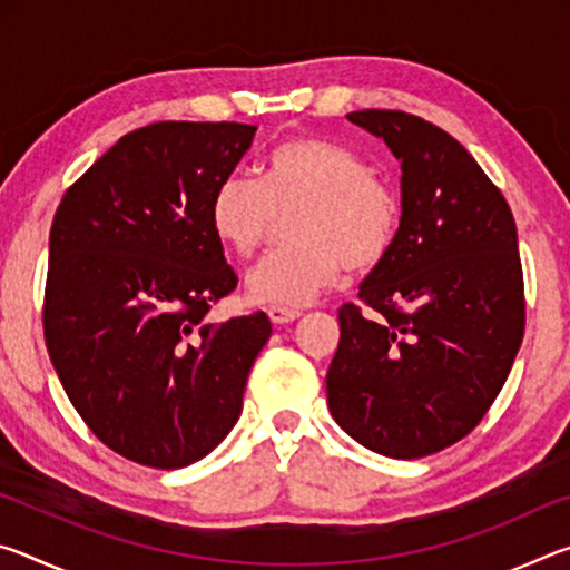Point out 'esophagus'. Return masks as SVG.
Here are the masks:
<instances>
[{
	"label": "esophagus",
	"instance_id": "34e87169",
	"mask_svg": "<svg viewBox=\"0 0 570 570\" xmlns=\"http://www.w3.org/2000/svg\"><path fill=\"white\" fill-rule=\"evenodd\" d=\"M302 316V312L298 308H288V306H268V320H272L274 324H288L294 322Z\"/></svg>",
	"mask_w": 570,
	"mask_h": 570
}]
</instances>
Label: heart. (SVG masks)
I'll return each mask as SVG.
<instances>
[{
    "label": "heart",
    "instance_id": "b5f03b06",
    "mask_svg": "<svg viewBox=\"0 0 570 570\" xmlns=\"http://www.w3.org/2000/svg\"><path fill=\"white\" fill-rule=\"evenodd\" d=\"M288 246L248 274L258 304L306 306L340 282L344 268L377 266L397 238L400 198L362 156L330 140L294 138L272 150L262 183L234 173L218 183L208 220L218 244L236 258L262 248L278 216Z\"/></svg>",
    "mask_w": 570,
    "mask_h": 570
}]
</instances>
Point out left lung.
I'll return each instance as SVG.
<instances>
[{"label":"left lung","instance_id":"left-lung-1","mask_svg":"<svg viewBox=\"0 0 570 570\" xmlns=\"http://www.w3.org/2000/svg\"><path fill=\"white\" fill-rule=\"evenodd\" d=\"M346 120L402 163V216L390 254L340 308L326 372L336 424L380 455H432L485 417L525 330L518 230L460 142L414 115L356 110Z\"/></svg>","mask_w":570,"mask_h":570}]
</instances>
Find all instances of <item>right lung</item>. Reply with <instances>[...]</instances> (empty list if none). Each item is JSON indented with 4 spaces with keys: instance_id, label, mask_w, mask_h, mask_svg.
I'll return each mask as SVG.
<instances>
[{
    "instance_id": "right-lung-1",
    "label": "right lung",
    "mask_w": 570,
    "mask_h": 570,
    "mask_svg": "<svg viewBox=\"0 0 570 570\" xmlns=\"http://www.w3.org/2000/svg\"><path fill=\"white\" fill-rule=\"evenodd\" d=\"M254 135L240 122L132 130L55 214L47 352L88 428L140 465L186 468L218 448L272 336L264 312L206 320L238 282L210 230V198Z\"/></svg>"
}]
</instances>
